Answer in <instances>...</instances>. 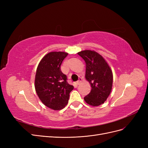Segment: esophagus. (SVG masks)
<instances>
[{
	"label": "esophagus",
	"instance_id": "obj_1",
	"mask_svg": "<svg viewBox=\"0 0 148 148\" xmlns=\"http://www.w3.org/2000/svg\"><path fill=\"white\" fill-rule=\"evenodd\" d=\"M82 78H79V79H78V81L77 82V83H76V84H77V85H79V84H80L82 83Z\"/></svg>",
	"mask_w": 148,
	"mask_h": 148
}]
</instances>
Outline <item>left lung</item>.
<instances>
[{"label":"left lung","mask_w":148,"mask_h":148,"mask_svg":"<svg viewBox=\"0 0 148 148\" xmlns=\"http://www.w3.org/2000/svg\"><path fill=\"white\" fill-rule=\"evenodd\" d=\"M86 63L85 78L91 84L89 94L84 97L87 104L98 106L110 95L113 83V74L109 65L99 53L85 50L78 52Z\"/></svg>","instance_id":"8db88e82"}]
</instances>
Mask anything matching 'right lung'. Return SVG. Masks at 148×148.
Segmentation results:
<instances>
[{
	"label": "right lung",
	"instance_id": "obj_1",
	"mask_svg": "<svg viewBox=\"0 0 148 148\" xmlns=\"http://www.w3.org/2000/svg\"><path fill=\"white\" fill-rule=\"evenodd\" d=\"M68 53L51 52L40 61L35 76L34 87L43 104L54 110L64 109L68 104L72 85L66 82L60 65Z\"/></svg>",
	"mask_w": 148,
	"mask_h": 148
}]
</instances>
